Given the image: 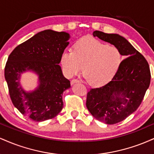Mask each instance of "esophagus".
I'll return each mask as SVG.
<instances>
[{"mask_svg":"<svg viewBox=\"0 0 154 154\" xmlns=\"http://www.w3.org/2000/svg\"><path fill=\"white\" fill-rule=\"evenodd\" d=\"M77 82H79V80H78V79H73L71 81V85H74L75 83H77Z\"/></svg>","mask_w":154,"mask_h":154,"instance_id":"1","label":"esophagus"}]
</instances>
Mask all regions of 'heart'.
<instances>
[{
	"label": "heart",
	"mask_w": 154,
	"mask_h": 154,
	"mask_svg": "<svg viewBox=\"0 0 154 154\" xmlns=\"http://www.w3.org/2000/svg\"><path fill=\"white\" fill-rule=\"evenodd\" d=\"M64 73L71 77L83 70L90 83L101 86L109 82L122 63V55L117 47L108 45L93 38H84L65 49L60 58Z\"/></svg>",
	"instance_id": "1"
}]
</instances>
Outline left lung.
<instances>
[{
    "label": "left lung",
    "mask_w": 154,
    "mask_h": 154,
    "mask_svg": "<svg viewBox=\"0 0 154 154\" xmlns=\"http://www.w3.org/2000/svg\"><path fill=\"white\" fill-rule=\"evenodd\" d=\"M94 37L117 47L127 57L109 82L88 93L86 106L98 121L114 125L137 110L149 87L151 72L144 56L124 37L94 31Z\"/></svg>",
    "instance_id": "left-lung-1"
}]
</instances>
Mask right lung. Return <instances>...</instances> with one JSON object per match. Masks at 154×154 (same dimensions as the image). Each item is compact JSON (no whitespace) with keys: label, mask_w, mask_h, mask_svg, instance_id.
Instances as JSON below:
<instances>
[{"label":"right lung","mask_w":154,"mask_h":154,"mask_svg":"<svg viewBox=\"0 0 154 154\" xmlns=\"http://www.w3.org/2000/svg\"><path fill=\"white\" fill-rule=\"evenodd\" d=\"M65 32L46 29L16 47L5 66V79L14 106L35 122L54 118L63 109L62 95L70 81L63 77L60 58L69 45ZM32 71L38 76V85L26 91L20 84L21 74Z\"/></svg>","instance_id":"obj_1"}]
</instances>
